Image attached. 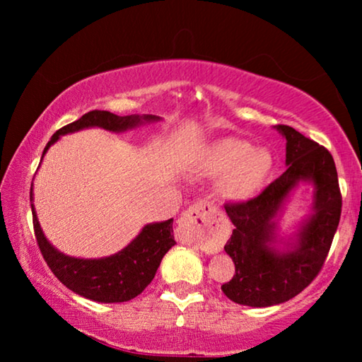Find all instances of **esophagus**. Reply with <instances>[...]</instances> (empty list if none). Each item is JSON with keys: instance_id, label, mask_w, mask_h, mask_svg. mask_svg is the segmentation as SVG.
<instances>
[{"instance_id": "1", "label": "esophagus", "mask_w": 362, "mask_h": 362, "mask_svg": "<svg viewBox=\"0 0 362 362\" xmlns=\"http://www.w3.org/2000/svg\"><path fill=\"white\" fill-rule=\"evenodd\" d=\"M214 212V207L207 204V202L192 204L180 219V224H177V240L206 252L219 249L221 229Z\"/></svg>"}]
</instances>
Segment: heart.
I'll use <instances>...</instances> for the list:
<instances>
[{
  "label": "heart",
  "instance_id": "1",
  "mask_svg": "<svg viewBox=\"0 0 362 362\" xmlns=\"http://www.w3.org/2000/svg\"><path fill=\"white\" fill-rule=\"evenodd\" d=\"M275 166L265 146H254L240 138H221L202 148L189 170L196 177H221L219 192L224 202H247L259 194Z\"/></svg>",
  "mask_w": 362,
  "mask_h": 362
}]
</instances>
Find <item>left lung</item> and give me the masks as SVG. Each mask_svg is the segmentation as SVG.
I'll return each instance as SVG.
<instances>
[{"label": "left lung", "mask_w": 362, "mask_h": 362, "mask_svg": "<svg viewBox=\"0 0 362 362\" xmlns=\"http://www.w3.org/2000/svg\"><path fill=\"white\" fill-rule=\"evenodd\" d=\"M286 171L260 196L226 204L234 230L224 250L235 275L221 286L234 303L267 308L285 303L318 275L341 216V192L334 160L326 148L286 125ZM300 185L312 187V211L290 235H280L278 219Z\"/></svg>", "instance_id": "obj_1"}]
</instances>
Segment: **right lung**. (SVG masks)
<instances>
[{"mask_svg":"<svg viewBox=\"0 0 362 362\" xmlns=\"http://www.w3.org/2000/svg\"><path fill=\"white\" fill-rule=\"evenodd\" d=\"M160 120L161 117L156 115L135 113V115L118 117L107 110H92L54 133L44 148L42 158L59 138L69 133L81 132L83 128H103L112 133H122ZM31 209L39 249L49 269L74 293L87 300L98 301V303H122L140 295L155 279L163 257L176 244L175 235H173V219H168L146 224L138 232L135 239L117 254L100 257V259H78V257L66 255L64 252L57 250L44 235L36 207H34L33 185Z\"/></svg>","mask_w":362,"mask_h":362,"instance_id":"right-lung-1","label":"right lung"}]
</instances>
